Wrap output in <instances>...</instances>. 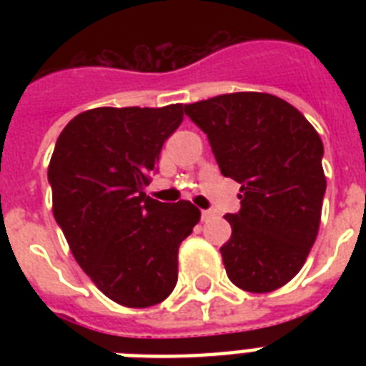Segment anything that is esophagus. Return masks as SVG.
Returning a JSON list of instances; mask_svg holds the SVG:
<instances>
[{
    "label": "esophagus",
    "instance_id": "esophagus-1",
    "mask_svg": "<svg viewBox=\"0 0 366 366\" xmlns=\"http://www.w3.org/2000/svg\"><path fill=\"white\" fill-rule=\"evenodd\" d=\"M211 217H214V212L212 211H201V218H203V220H209Z\"/></svg>",
    "mask_w": 366,
    "mask_h": 366
}]
</instances>
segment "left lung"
I'll return each instance as SVG.
<instances>
[{
  "mask_svg": "<svg viewBox=\"0 0 366 366\" xmlns=\"http://www.w3.org/2000/svg\"><path fill=\"white\" fill-rule=\"evenodd\" d=\"M205 132L224 177L241 184V209L226 214L222 244L229 281L247 292H272L300 272L321 222L327 189L323 142L287 100L232 93L184 106Z\"/></svg>",
  "mask_w": 366,
  "mask_h": 366,
  "instance_id": "left-lung-1",
  "label": "left lung"
}]
</instances>
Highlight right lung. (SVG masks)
<instances>
[{
	"label": "right lung",
	"instance_id": "add662e5",
	"mask_svg": "<svg viewBox=\"0 0 366 366\" xmlns=\"http://www.w3.org/2000/svg\"><path fill=\"white\" fill-rule=\"evenodd\" d=\"M182 104L94 108L60 132L49 163L53 214L81 269L110 300L148 307L171 295L178 247L201 212L144 194Z\"/></svg>",
	"mask_w": 366,
	"mask_h": 366
}]
</instances>
